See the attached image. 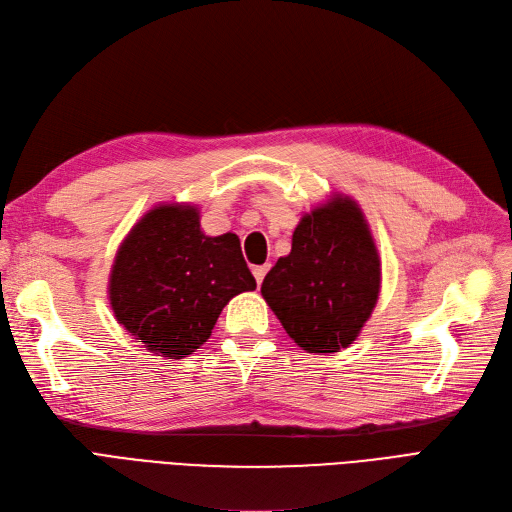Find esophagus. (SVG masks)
I'll use <instances>...</instances> for the list:
<instances>
[{"instance_id": "obj_1", "label": "esophagus", "mask_w": 512, "mask_h": 512, "mask_svg": "<svg viewBox=\"0 0 512 512\" xmlns=\"http://www.w3.org/2000/svg\"><path fill=\"white\" fill-rule=\"evenodd\" d=\"M271 269V264H260V267H254L252 269V273H254V279H256V283L260 285L262 283V279H264V275H267V271Z\"/></svg>"}]
</instances>
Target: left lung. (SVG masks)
Returning <instances> with one entry per match:
<instances>
[{
    "label": "left lung",
    "instance_id": "8db88e82",
    "mask_svg": "<svg viewBox=\"0 0 512 512\" xmlns=\"http://www.w3.org/2000/svg\"><path fill=\"white\" fill-rule=\"evenodd\" d=\"M260 292L302 351L353 344L380 294V256L357 201L334 195L304 214L292 252L275 262Z\"/></svg>",
    "mask_w": 512,
    "mask_h": 512
}]
</instances>
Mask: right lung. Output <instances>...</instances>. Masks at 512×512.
I'll return each mask as SVG.
<instances>
[{"label": "right lung", "instance_id": "right-lung-1", "mask_svg": "<svg viewBox=\"0 0 512 512\" xmlns=\"http://www.w3.org/2000/svg\"><path fill=\"white\" fill-rule=\"evenodd\" d=\"M256 290L239 237L201 231L189 203H161L121 241L109 300L115 319L147 351L182 359L206 342L229 300Z\"/></svg>", "mask_w": 512, "mask_h": 512}]
</instances>
